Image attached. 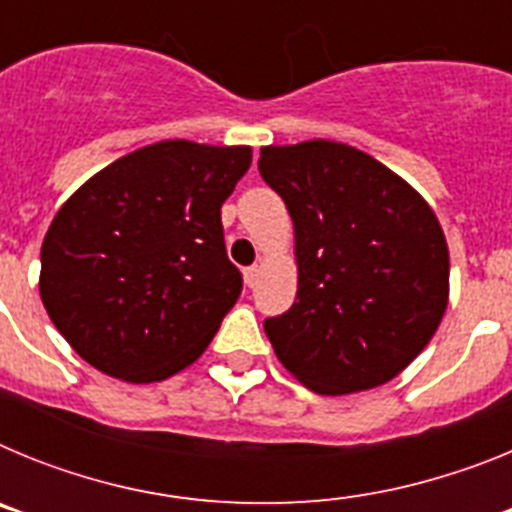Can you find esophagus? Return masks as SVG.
<instances>
[{"label": "esophagus", "mask_w": 512, "mask_h": 512, "mask_svg": "<svg viewBox=\"0 0 512 512\" xmlns=\"http://www.w3.org/2000/svg\"><path fill=\"white\" fill-rule=\"evenodd\" d=\"M243 277H246L248 287H256V282H259V266H248V269L243 271Z\"/></svg>", "instance_id": "1"}]
</instances>
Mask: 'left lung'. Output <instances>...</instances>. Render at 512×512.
Instances as JSON below:
<instances>
[{
  "instance_id": "8db88e82",
  "label": "left lung",
  "mask_w": 512,
  "mask_h": 512,
  "mask_svg": "<svg viewBox=\"0 0 512 512\" xmlns=\"http://www.w3.org/2000/svg\"><path fill=\"white\" fill-rule=\"evenodd\" d=\"M259 171L295 223L297 302L264 330L318 395L390 382L436 333L449 248L436 215L395 171L333 140L261 148Z\"/></svg>"
}]
</instances>
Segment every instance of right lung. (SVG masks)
Returning a JSON list of instances; mask_svg holds the SVG:
<instances>
[{"instance_id":"add662e5","label":"right lung","mask_w":512,"mask_h":512,"mask_svg":"<svg viewBox=\"0 0 512 512\" xmlns=\"http://www.w3.org/2000/svg\"><path fill=\"white\" fill-rule=\"evenodd\" d=\"M248 166V146L164 140L94 174L58 210L40 297L81 359L135 384L200 359L243 289L220 207Z\"/></svg>"}]
</instances>
